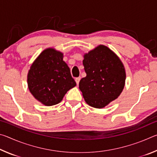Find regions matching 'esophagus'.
<instances>
[{
  "mask_svg": "<svg viewBox=\"0 0 157 157\" xmlns=\"http://www.w3.org/2000/svg\"><path fill=\"white\" fill-rule=\"evenodd\" d=\"M80 79H81V78L80 77H78V78H75V82H76V83H77V84H79V81H80Z\"/></svg>",
  "mask_w": 157,
  "mask_h": 157,
  "instance_id": "1",
  "label": "esophagus"
}]
</instances>
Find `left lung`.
I'll return each mask as SVG.
<instances>
[{"label": "left lung", "instance_id": "left-lung-1", "mask_svg": "<svg viewBox=\"0 0 157 157\" xmlns=\"http://www.w3.org/2000/svg\"><path fill=\"white\" fill-rule=\"evenodd\" d=\"M83 65L86 76L79 83L86 102L103 108L118 98L124 88L126 74L124 66L115 53L100 46L84 55Z\"/></svg>", "mask_w": 157, "mask_h": 157}]
</instances>
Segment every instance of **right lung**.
<instances>
[{
	"instance_id": "obj_1",
	"label": "right lung",
	"mask_w": 157,
	"mask_h": 157,
	"mask_svg": "<svg viewBox=\"0 0 157 157\" xmlns=\"http://www.w3.org/2000/svg\"><path fill=\"white\" fill-rule=\"evenodd\" d=\"M29 90L46 106L57 105L68 90L75 86L63 54L53 48L44 50L32 64L28 75Z\"/></svg>"
}]
</instances>
